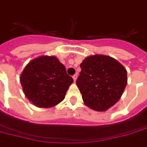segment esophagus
Instances as JSON below:
<instances>
[{
  "label": "esophagus",
  "mask_w": 147,
  "mask_h": 147,
  "mask_svg": "<svg viewBox=\"0 0 147 147\" xmlns=\"http://www.w3.org/2000/svg\"><path fill=\"white\" fill-rule=\"evenodd\" d=\"M73 78H74V81H77V78H78V75L77 74H74V76H73Z\"/></svg>",
  "instance_id": "34e87169"
}]
</instances>
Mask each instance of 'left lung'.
<instances>
[{
	"mask_svg": "<svg viewBox=\"0 0 147 147\" xmlns=\"http://www.w3.org/2000/svg\"><path fill=\"white\" fill-rule=\"evenodd\" d=\"M76 84L84 104L96 111H106L121 97L127 85V70L113 58L93 55L80 65Z\"/></svg>",
	"mask_w": 147,
	"mask_h": 147,
	"instance_id": "1",
	"label": "left lung"
}]
</instances>
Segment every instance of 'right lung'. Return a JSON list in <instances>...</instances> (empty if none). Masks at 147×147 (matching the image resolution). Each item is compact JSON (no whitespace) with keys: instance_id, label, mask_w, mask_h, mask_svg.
<instances>
[{"instance_id":"add662e5","label":"right lung","mask_w":147,"mask_h":147,"mask_svg":"<svg viewBox=\"0 0 147 147\" xmlns=\"http://www.w3.org/2000/svg\"><path fill=\"white\" fill-rule=\"evenodd\" d=\"M20 82L25 96L34 106L50 108L63 101L74 80L58 58L42 55L26 66Z\"/></svg>"}]
</instances>
